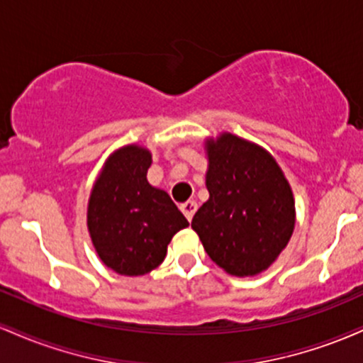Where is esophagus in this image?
Masks as SVG:
<instances>
[{"instance_id":"1","label":"esophagus","mask_w":363,"mask_h":363,"mask_svg":"<svg viewBox=\"0 0 363 363\" xmlns=\"http://www.w3.org/2000/svg\"><path fill=\"white\" fill-rule=\"evenodd\" d=\"M196 210H198V203H196V201H186V203H182V205H181V211L184 213V216L187 220H189V222L193 220Z\"/></svg>"}]
</instances>
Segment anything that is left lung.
Segmentation results:
<instances>
[{"label":"left lung","mask_w":363,"mask_h":363,"mask_svg":"<svg viewBox=\"0 0 363 363\" xmlns=\"http://www.w3.org/2000/svg\"><path fill=\"white\" fill-rule=\"evenodd\" d=\"M210 198L191 227L225 272L254 277L274 262L295 227V201L277 160L251 141L223 133L206 140Z\"/></svg>","instance_id":"obj_1"}]
</instances>
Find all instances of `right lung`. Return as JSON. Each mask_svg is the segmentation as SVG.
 I'll list each match as a JSON object with an SVG mask.
<instances>
[{"label": "right lung", "mask_w": 363, "mask_h": 363, "mask_svg": "<svg viewBox=\"0 0 363 363\" xmlns=\"http://www.w3.org/2000/svg\"><path fill=\"white\" fill-rule=\"evenodd\" d=\"M150 165L147 148L116 150L89 199L86 225L95 251L107 268L124 277L155 269L172 237L189 225L165 191L150 186Z\"/></svg>", "instance_id": "add662e5"}]
</instances>
